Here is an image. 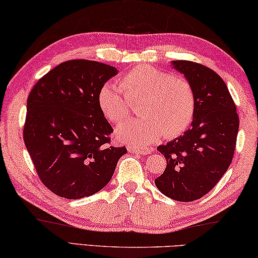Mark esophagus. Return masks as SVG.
I'll use <instances>...</instances> for the list:
<instances>
[{
  "label": "esophagus",
  "instance_id": "34e87169",
  "mask_svg": "<svg viewBox=\"0 0 258 258\" xmlns=\"http://www.w3.org/2000/svg\"><path fill=\"white\" fill-rule=\"evenodd\" d=\"M126 150L132 153H137V154H142V155H147L152 153V149H149V147H138V146H128Z\"/></svg>",
  "mask_w": 258,
  "mask_h": 258
}]
</instances>
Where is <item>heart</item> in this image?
<instances>
[{
    "mask_svg": "<svg viewBox=\"0 0 258 258\" xmlns=\"http://www.w3.org/2000/svg\"><path fill=\"white\" fill-rule=\"evenodd\" d=\"M120 90L105 83L98 92V107L112 123H119L137 105L138 119L116 128L120 142L146 146L161 137L174 138L192 123L197 97L191 82L170 72L150 65H138L119 80Z\"/></svg>",
    "mask_w": 258,
    "mask_h": 258,
    "instance_id": "1",
    "label": "heart"
}]
</instances>
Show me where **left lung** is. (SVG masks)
Returning a JSON list of instances; mask_svg holds the SVG:
<instances>
[{
    "label": "left lung",
    "mask_w": 258,
    "mask_h": 258,
    "mask_svg": "<svg viewBox=\"0 0 258 258\" xmlns=\"http://www.w3.org/2000/svg\"><path fill=\"white\" fill-rule=\"evenodd\" d=\"M172 65L192 84L196 114L191 128L158 147L167 167L154 181L164 196L189 202L212 191L230 167L239 116L225 82L216 72L189 60H175Z\"/></svg>",
    "instance_id": "8db88e82"
}]
</instances>
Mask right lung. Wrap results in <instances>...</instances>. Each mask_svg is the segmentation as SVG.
Returning a JSON list of instances; mask_svg holds the SVG:
<instances>
[{
	"mask_svg": "<svg viewBox=\"0 0 258 258\" xmlns=\"http://www.w3.org/2000/svg\"><path fill=\"white\" fill-rule=\"evenodd\" d=\"M116 74L103 62L73 59L48 72L29 92L25 146L40 180L59 197L81 199L99 192L126 153L125 146H109L113 128L97 100Z\"/></svg>",
	"mask_w": 258,
	"mask_h": 258,
	"instance_id": "add662e5",
	"label": "right lung"
}]
</instances>
